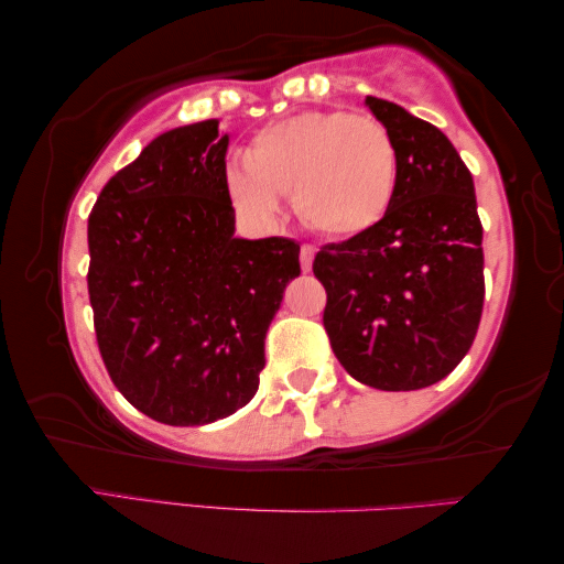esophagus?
<instances>
[{
  "mask_svg": "<svg viewBox=\"0 0 564 564\" xmlns=\"http://www.w3.org/2000/svg\"><path fill=\"white\" fill-rule=\"evenodd\" d=\"M312 260H315V247L302 245L300 247V267H302V272H310L312 270Z\"/></svg>",
  "mask_w": 564,
  "mask_h": 564,
  "instance_id": "1",
  "label": "esophagus"
}]
</instances>
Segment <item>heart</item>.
Instances as JSON below:
<instances>
[{
	"label": "heart",
	"mask_w": 564,
	"mask_h": 564,
	"mask_svg": "<svg viewBox=\"0 0 564 564\" xmlns=\"http://www.w3.org/2000/svg\"><path fill=\"white\" fill-rule=\"evenodd\" d=\"M397 152L387 127L347 112H302L260 129L227 189L249 217L272 219L276 197L327 237L365 232L390 207Z\"/></svg>",
	"instance_id": "obj_1"
}]
</instances>
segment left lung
Returning <instances> with one entry per match:
<instances>
[{
    "label": "left lung",
    "mask_w": 564,
    "mask_h": 564,
    "mask_svg": "<svg viewBox=\"0 0 564 564\" xmlns=\"http://www.w3.org/2000/svg\"><path fill=\"white\" fill-rule=\"evenodd\" d=\"M397 152L384 217L319 247L332 352L357 382L404 392L440 382L473 347L485 302L482 221L463 156L435 124L367 97Z\"/></svg>",
    "instance_id": "1"
}]
</instances>
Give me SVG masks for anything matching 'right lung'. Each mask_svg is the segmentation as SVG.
I'll return each mask as SVG.
<instances>
[{"label":"right lung","mask_w":564,"mask_h":564,"mask_svg":"<svg viewBox=\"0 0 564 564\" xmlns=\"http://www.w3.org/2000/svg\"><path fill=\"white\" fill-rule=\"evenodd\" d=\"M217 119L177 127L101 187L89 212L87 290L97 347L124 400L172 427L252 400L264 335L300 245L235 237Z\"/></svg>","instance_id":"obj_1"}]
</instances>
